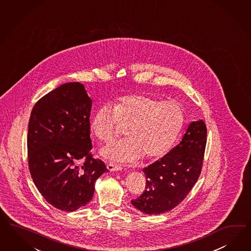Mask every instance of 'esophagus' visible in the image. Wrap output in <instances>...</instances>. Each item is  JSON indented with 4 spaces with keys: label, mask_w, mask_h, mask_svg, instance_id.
<instances>
[{
    "label": "esophagus",
    "mask_w": 251,
    "mask_h": 251,
    "mask_svg": "<svg viewBox=\"0 0 251 251\" xmlns=\"http://www.w3.org/2000/svg\"><path fill=\"white\" fill-rule=\"evenodd\" d=\"M108 171L110 172H117V171H121L123 169L122 165L116 164V163H108L107 166Z\"/></svg>",
    "instance_id": "1"
}]
</instances>
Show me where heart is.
Here are the masks:
<instances>
[{"label":"heart","instance_id":"obj_1","mask_svg":"<svg viewBox=\"0 0 251 251\" xmlns=\"http://www.w3.org/2000/svg\"><path fill=\"white\" fill-rule=\"evenodd\" d=\"M120 124L126 125V138L115 140L100 150L104 158L130 162L145 157L158 159L165 156L184 124L183 109L173 100H162L146 93L116 98L112 105L101 104L93 112L89 127L102 142L116 135Z\"/></svg>","mask_w":251,"mask_h":251}]
</instances>
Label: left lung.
<instances>
[{
	"label": "left lung",
	"mask_w": 251,
	"mask_h": 251,
	"mask_svg": "<svg viewBox=\"0 0 251 251\" xmlns=\"http://www.w3.org/2000/svg\"><path fill=\"white\" fill-rule=\"evenodd\" d=\"M206 136L202 120L191 123L179 144L144 168L146 190L132 204L144 214L159 215L184 200L200 176Z\"/></svg>",
	"instance_id": "8db88e82"
}]
</instances>
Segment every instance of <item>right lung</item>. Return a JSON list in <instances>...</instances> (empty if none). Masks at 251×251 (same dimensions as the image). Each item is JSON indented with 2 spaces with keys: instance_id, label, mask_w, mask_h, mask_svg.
<instances>
[{
  "instance_id": "1",
  "label": "right lung",
  "mask_w": 251,
  "mask_h": 251,
  "mask_svg": "<svg viewBox=\"0 0 251 251\" xmlns=\"http://www.w3.org/2000/svg\"><path fill=\"white\" fill-rule=\"evenodd\" d=\"M92 99L83 84L69 82L46 94L28 124L29 171L37 190L52 206L72 212L85 206L104 163L90 153ZM85 162L78 165L79 159Z\"/></svg>"
}]
</instances>
